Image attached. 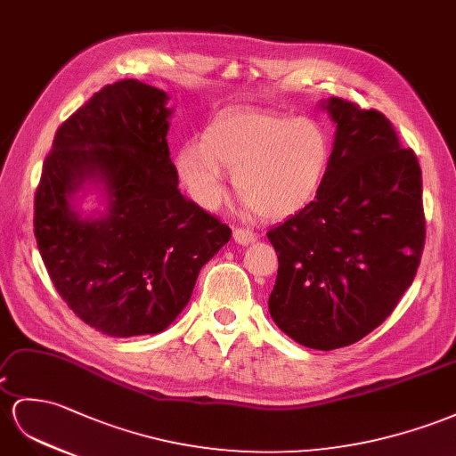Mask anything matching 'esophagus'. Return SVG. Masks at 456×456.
I'll use <instances>...</instances> for the list:
<instances>
[{
  "mask_svg": "<svg viewBox=\"0 0 456 456\" xmlns=\"http://www.w3.org/2000/svg\"><path fill=\"white\" fill-rule=\"evenodd\" d=\"M232 239H235V242L242 244V247H247V244H252L256 240V235L248 229H235L232 231Z\"/></svg>",
  "mask_w": 456,
  "mask_h": 456,
  "instance_id": "obj_1",
  "label": "esophagus"
}]
</instances>
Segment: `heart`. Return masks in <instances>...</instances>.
I'll list each match as a JSON object with an SVG mask.
<instances>
[{"label":"heart","instance_id":"1","mask_svg":"<svg viewBox=\"0 0 456 456\" xmlns=\"http://www.w3.org/2000/svg\"><path fill=\"white\" fill-rule=\"evenodd\" d=\"M331 140L308 117L227 111L206 126L202 142L179 150L175 167L192 200L217 209L225 173L248 208L265 219L302 212L320 192L330 169Z\"/></svg>","mask_w":456,"mask_h":456}]
</instances>
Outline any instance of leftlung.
I'll return each instance as SVG.
<instances>
[{
  "label": "left lung",
  "instance_id": "1",
  "mask_svg": "<svg viewBox=\"0 0 456 456\" xmlns=\"http://www.w3.org/2000/svg\"><path fill=\"white\" fill-rule=\"evenodd\" d=\"M320 108L335 123L330 169L316 198L267 232L279 254L267 306L293 341L333 350L395 310L414 281L426 221L422 171L387 117L341 98Z\"/></svg>",
  "mask_w": 456,
  "mask_h": 456
}]
</instances>
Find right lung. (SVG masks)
<instances>
[{
	"label": "right lung",
	"mask_w": 456,
	"mask_h": 456,
	"mask_svg": "<svg viewBox=\"0 0 456 456\" xmlns=\"http://www.w3.org/2000/svg\"><path fill=\"white\" fill-rule=\"evenodd\" d=\"M167 100L134 78L96 92L57 128L34 200V235L57 293L110 337L167 330L231 239L179 192ZM90 191L104 208L85 215Z\"/></svg>",
	"instance_id": "right-lung-1"
}]
</instances>
